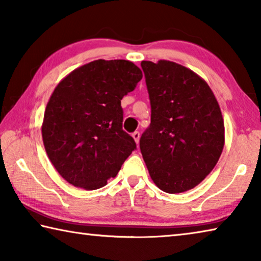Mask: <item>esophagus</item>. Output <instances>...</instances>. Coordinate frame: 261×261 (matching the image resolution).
Here are the masks:
<instances>
[{"label": "esophagus", "mask_w": 261, "mask_h": 261, "mask_svg": "<svg viewBox=\"0 0 261 261\" xmlns=\"http://www.w3.org/2000/svg\"><path fill=\"white\" fill-rule=\"evenodd\" d=\"M132 138H134L136 143L138 144L139 143V138H140V132L139 131H135L134 134H132Z\"/></svg>", "instance_id": "obj_1"}]
</instances>
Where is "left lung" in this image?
Returning <instances> with one entry per match:
<instances>
[{
	"mask_svg": "<svg viewBox=\"0 0 261 261\" xmlns=\"http://www.w3.org/2000/svg\"><path fill=\"white\" fill-rule=\"evenodd\" d=\"M151 101V124L140 151L151 178L167 193L197 187L218 163L224 145L220 106L192 70L161 60L141 62Z\"/></svg>",
	"mask_w": 261,
	"mask_h": 261,
	"instance_id": "left-lung-1",
	"label": "left lung"
}]
</instances>
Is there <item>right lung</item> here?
<instances>
[{
	"label": "right lung",
	"mask_w": 261,
	"mask_h": 261,
	"mask_svg": "<svg viewBox=\"0 0 261 261\" xmlns=\"http://www.w3.org/2000/svg\"><path fill=\"white\" fill-rule=\"evenodd\" d=\"M143 78L125 60H96L73 70L53 92L42 139L59 174L74 187L96 190L115 177L136 143L122 129L121 100Z\"/></svg>",
	"instance_id": "right-lung-1"
}]
</instances>
